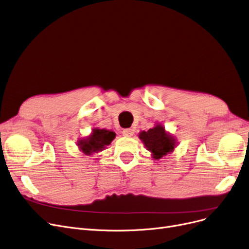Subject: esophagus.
<instances>
[{
	"label": "esophagus",
	"mask_w": 249,
	"mask_h": 249,
	"mask_svg": "<svg viewBox=\"0 0 249 249\" xmlns=\"http://www.w3.org/2000/svg\"><path fill=\"white\" fill-rule=\"evenodd\" d=\"M134 129L133 128H124L123 131V135L125 138H131L134 136Z\"/></svg>",
	"instance_id": "34e87169"
}]
</instances>
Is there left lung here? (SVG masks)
<instances>
[{"label": "left lung", "instance_id": "8db88e82", "mask_svg": "<svg viewBox=\"0 0 249 249\" xmlns=\"http://www.w3.org/2000/svg\"><path fill=\"white\" fill-rule=\"evenodd\" d=\"M139 138L155 160L171 154L178 144L176 138L167 132L160 123H156L148 132H140Z\"/></svg>", "mask_w": 249, "mask_h": 249}]
</instances>
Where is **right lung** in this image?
<instances>
[{
  "label": "right lung",
  "mask_w": 249,
  "mask_h": 249,
  "mask_svg": "<svg viewBox=\"0 0 249 249\" xmlns=\"http://www.w3.org/2000/svg\"><path fill=\"white\" fill-rule=\"evenodd\" d=\"M115 136V133L111 129L94 127L89 136L81 138L77 141V146L79 151L85 155L90 156L95 153L102 152L106 146L110 145Z\"/></svg>",
  "instance_id": "right-lung-1"
}]
</instances>
